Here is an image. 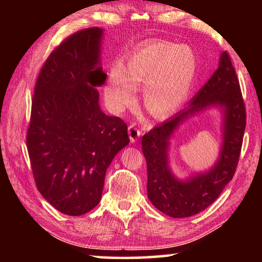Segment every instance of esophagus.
<instances>
[{"label":"esophagus","mask_w":262,"mask_h":262,"mask_svg":"<svg viewBox=\"0 0 262 262\" xmlns=\"http://www.w3.org/2000/svg\"><path fill=\"white\" fill-rule=\"evenodd\" d=\"M128 135H129V140L132 143H135L137 139L141 136V132L137 129V127L135 125H130L128 127Z\"/></svg>","instance_id":"1"}]
</instances>
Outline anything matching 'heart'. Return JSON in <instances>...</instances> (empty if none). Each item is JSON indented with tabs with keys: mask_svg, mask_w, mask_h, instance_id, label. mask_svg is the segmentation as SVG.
I'll return each mask as SVG.
<instances>
[{
	"mask_svg": "<svg viewBox=\"0 0 262 262\" xmlns=\"http://www.w3.org/2000/svg\"><path fill=\"white\" fill-rule=\"evenodd\" d=\"M199 61L192 47L165 40L145 42L126 57L123 67L108 70L104 88L106 103L121 112L143 86L142 104L156 119H165L187 100L198 76Z\"/></svg>",
	"mask_w": 262,
	"mask_h": 262,
	"instance_id": "obj_1",
	"label": "heart"
}]
</instances>
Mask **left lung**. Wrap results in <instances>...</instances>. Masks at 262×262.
I'll use <instances>...</instances> for the list:
<instances>
[{
    "label": "left lung",
    "instance_id": "obj_1",
    "mask_svg": "<svg viewBox=\"0 0 262 262\" xmlns=\"http://www.w3.org/2000/svg\"><path fill=\"white\" fill-rule=\"evenodd\" d=\"M210 107L222 112V145L214 166L179 180L168 165L169 140L181 123ZM246 111L236 72L227 52L220 56L219 68L200 91L181 110L162 125L142 137V151L147 161L148 198L152 205L174 219L189 217L209 207L236 172L244 132Z\"/></svg>",
    "mask_w": 262,
    "mask_h": 262
}]
</instances>
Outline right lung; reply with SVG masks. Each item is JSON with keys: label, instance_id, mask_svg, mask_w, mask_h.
<instances>
[{"label": "right lung", "instance_id": "add662e5", "mask_svg": "<svg viewBox=\"0 0 262 262\" xmlns=\"http://www.w3.org/2000/svg\"><path fill=\"white\" fill-rule=\"evenodd\" d=\"M104 31H78L51 53L34 88L26 136L35 185L51 205L79 216L98 205L106 170L129 143L127 125L99 106Z\"/></svg>", "mask_w": 262, "mask_h": 262}]
</instances>
